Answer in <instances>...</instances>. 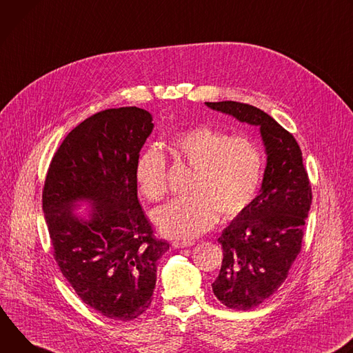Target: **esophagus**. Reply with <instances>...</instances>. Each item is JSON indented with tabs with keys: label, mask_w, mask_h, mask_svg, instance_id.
<instances>
[{
	"label": "esophagus",
	"mask_w": 353,
	"mask_h": 353,
	"mask_svg": "<svg viewBox=\"0 0 353 353\" xmlns=\"http://www.w3.org/2000/svg\"><path fill=\"white\" fill-rule=\"evenodd\" d=\"M194 243L192 241H174L172 243V247L174 248H188V247H192Z\"/></svg>",
	"instance_id": "34e87169"
}]
</instances>
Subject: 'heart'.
<instances>
[{"label": "heart", "mask_w": 353, "mask_h": 353, "mask_svg": "<svg viewBox=\"0 0 353 353\" xmlns=\"http://www.w3.org/2000/svg\"><path fill=\"white\" fill-rule=\"evenodd\" d=\"M170 150L176 160L193 170V174L188 194L152 212V221L163 237H198L214 224L217 214L223 220L234 219L256 196L265 157L254 140L199 126L174 137ZM136 181L147 199L159 201L164 196L165 159L159 150L148 148L139 157Z\"/></svg>", "instance_id": "heart-1"}]
</instances>
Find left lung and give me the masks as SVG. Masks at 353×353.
Returning a JSON list of instances; mask_svg holds the SVG:
<instances>
[{"label": "left lung", "mask_w": 353, "mask_h": 353, "mask_svg": "<svg viewBox=\"0 0 353 353\" xmlns=\"http://www.w3.org/2000/svg\"><path fill=\"white\" fill-rule=\"evenodd\" d=\"M259 128L266 167L258 196L223 230V262L212 283L228 308L247 311L276 293L301 250L311 185L296 139L263 110L241 102H205Z\"/></svg>", "instance_id": "left-lung-1"}]
</instances>
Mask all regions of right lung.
Wrapping results in <instances>:
<instances>
[{
  "label": "right lung",
  "instance_id": "right-lung-1",
  "mask_svg": "<svg viewBox=\"0 0 353 353\" xmlns=\"http://www.w3.org/2000/svg\"><path fill=\"white\" fill-rule=\"evenodd\" d=\"M152 128L151 113L136 106L98 112L67 134L45 181L54 259L78 297L112 320L148 308L157 261L170 250L137 199L136 164ZM83 203L85 215L76 212Z\"/></svg>",
  "mask_w": 353,
  "mask_h": 353
}]
</instances>
